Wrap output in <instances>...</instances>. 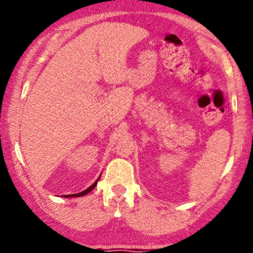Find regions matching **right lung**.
I'll return each instance as SVG.
<instances>
[{"mask_svg": "<svg viewBox=\"0 0 253 253\" xmlns=\"http://www.w3.org/2000/svg\"><path fill=\"white\" fill-rule=\"evenodd\" d=\"M100 179V178H99ZM99 179H97L94 183H93L91 187H88L86 190H84V191H82V192H80V193H77V194H69V196H63L64 198H72V197H83V196H85V194H87L88 192L91 191V190H93L95 188V185L97 184V181H99Z\"/></svg>", "mask_w": 253, "mask_h": 253, "instance_id": "1", "label": "right lung"}]
</instances>
